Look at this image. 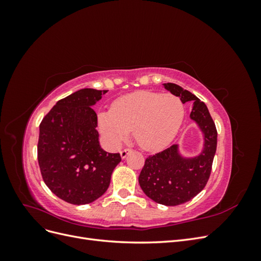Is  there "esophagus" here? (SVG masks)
Here are the masks:
<instances>
[{
  "label": "esophagus",
  "mask_w": 261,
  "mask_h": 261,
  "mask_svg": "<svg viewBox=\"0 0 261 261\" xmlns=\"http://www.w3.org/2000/svg\"><path fill=\"white\" fill-rule=\"evenodd\" d=\"M132 152V149H129V148H125V149H123L122 151H121V156H122V159H125L126 156L128 155V153H130Z\"/></svg>",
  "instance_id": "obj_1"
}]
</instances>
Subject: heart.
Here are the masks:
<instances>
[{"mask_svg": "<svg viewBox=\"0 0 261 261\" xmlns=\"http://www.w3.org/2000/svg\"><path fill=\"white\" fill-rule=\"evenodd\" d=\"M184 114L183 102L174 94L137 91L118 98L112 110H100L97 118L101 134L111 144H122L133 132L140 148L154 151L175 137Z\"/></svg>", "mask_w": 261, "mask_h": 261, "instance_id": "b5f03b06", "label": "heart"}]
</instances>
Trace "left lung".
I'll use <instances>...</instances> for the list:
<instances>
[{
  "label": "left lung",
  "instance_id": "left-lung-1",
  "mask_svg": "<svg viewBox=\"0 0 261 261\" xmlns=\"http://www.w3.org/2000/svg\"><path fill=\"white\" fill-rule=\"evenodd\" d=\"M163 86L183 103L192 102L189 116L202 133L203 146L195 156H184L177 144L148 156L138 181L150 199L164 206H177L193 199L206 186L217 150L218 133L207 106L195 94L176 84L167 83Z\"/></svg>",
  "mask_w": 261,
  "mask_h": 261
}]
</instances>
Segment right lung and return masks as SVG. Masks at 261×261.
I'll use <instances>...</instances> for the list:
<instances>
[{
	"instance_id": "obj_1",
	"label": "right lung",
	"mask_w": 261,
	"mask_h": 261,
	"mask_svg": "<svg viewBox=\"0 0 261 261\" xmlns=\"http://www.w3.org/2000/svg\"><path fill=\"white\" fill-rule=\"evenodd\" d=\"M108 90L84 88L57 102L40 124L38 162L45 185L68 203L86 204L109 188L120 153L101 148L92 107Z\"/></svg>"
}]
</instances>
